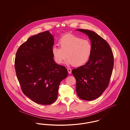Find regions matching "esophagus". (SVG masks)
<instances>
[{
	"label": "esophagus",
	"instance_id": "obj_1",
	"mask_svg": "<svg viewBox=\"0 0 130 130\" xmlns=\"http://www.w3.org/2000/svg\"><path fill=\"white\" fill-rule=\"evenodd\" d=\"M67 70H68V73H69V74H71V69H70V68H68V69H67Z\"/></svg>",
	"mask_w": 130,
	"mask_h": 130
}]
</instances>
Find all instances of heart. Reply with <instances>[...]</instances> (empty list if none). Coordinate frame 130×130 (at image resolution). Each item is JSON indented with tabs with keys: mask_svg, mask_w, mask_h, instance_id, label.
Wrapping results in <instances>:
<instances>
[{
	"mask_svg": "<svg viewBox=\"0 0 130 130\" xmlns=\"http://www.w3.org/2000/svg\"><path fill=\"white\" fill-rule=\"evenodd\" d=\"M59 47H53L52 54L55 62L63 63L68 57L66 63L79 67L83 65L89 59L92 52V45L88 39H83L79 36L66 34L59 39Z\"/></svg>",
	"mask_w": 130,
	"mask_h": 130,
	"instance_id": "b5f03b06",
	"label": "heart"
}]
</instances>
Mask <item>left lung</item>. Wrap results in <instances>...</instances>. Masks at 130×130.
Here are the masks:
<instances>
[{"label":"left lung","instance_id":"obj_1","mask_svg":"<svg viewBox=\"0 0 130 130\" xmlns=\"http://www.w3.org/2000/svg\"><path fill=\"white\" fill-rule=\"evenodd\" d=\"M89 36L92 52L85 65L74 69L72 73L76 80L79 98L91 101L99 97L108 86L114 65V57L109 44L95 32L78 29Z\"/></svg>","mask_w":130,"mask_h":130}]
</instances>
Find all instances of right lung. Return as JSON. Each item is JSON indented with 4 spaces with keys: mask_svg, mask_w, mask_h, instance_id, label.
Segmentation results:
<instances>
[{
    "mask_svg": "<svg viewBox=\"0 0 130 130\" xmlns=\"http://www.w3.org/2000/svg\"><path fill=\"white\" fill-rule=\"evenodd\" d=\"M53 36L47 30L32 36L19 47L15 59L17 79L24 94L33 102L50 105L57 98L59 83L68 76L55 63Z\"/></svg>",
    "mask_w": 130,
    "mask_h": 130,
    "instance_id": "1",
    "label": "right lung"
}]
</instances>
